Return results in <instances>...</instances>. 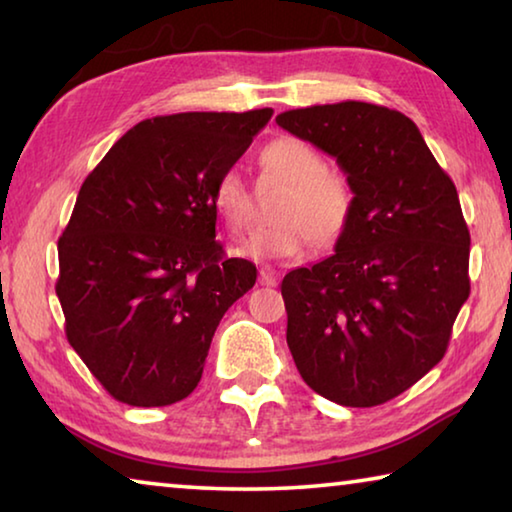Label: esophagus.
Segmentation results:
<instances>
[{"label":"esophagus","mask_w":512,"mask_h":512,"mask_svg":"<svg viewBox=\"0 0 512 512\" xmlns=\"http://www.w3.org/2000/svg\"><path fill=\"white\" fill-rule=\"evenodd\" d=\"M277 280H280V273H277L275 268L264 266L262 271H259V284H264V287H275Z\"/></svg>","instance_id":"obj_1"}]
</instances>
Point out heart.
<instances>
[{
	"mask_svg": "<svg viewBox=\"0 0 512 512\" xmlns=\"http://www.w3.org/2000/svg\"><path fill=\"white\" fill-rule=\"evenodd\" d=\"M266 173L287 185L273 207V223L255 230L237 248L248 259H289L305 253L309 241L329 248L348 232L354 214V189L341 171L329 169L323 155L298 137H277L259 153ZM212 210L232 235L253 216V201L237 171H223L212 189Z\"/></svg>",
	"mask_w": 512,
	"mask_h": 512,
	"instance_id": "heart-1",
	"label": "heart"
}]
</instances>
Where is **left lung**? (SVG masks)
<instances>
[{
  "instance_id": "8db88e82",
  "label": "left lung",
  "mask_w": 512,
  "mask_h": 512,
  "mask_svg": "<svg viewBox=\"0 0 512 512\" xmlns=\"http://www.w3.org/2000/svg\"><path fill=\"white\" fill-rule=\"evenodd\" d=\"M275 121L336 158L354 189L336 253L282 280L293 361L327 400L384 404L445 357L470 296V230L456 187L397 110L341 101Z\"/></svg>"
}]
</instances>
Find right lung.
<instances>
[{
    "label": "right lung",
    "mask_w": 512,
    "mask_h": 512,
    "mask_svg": "<svg viewBox=\"0 0 512 512\" xmlns=\"http://www.w3.org/2000/svg\"><path fill=\"white\" fill-rule=\"evenodd\" d=\"M273 110L140 121L81 185L56 296L76 354L117 402L167 406L201 381L225 311L257 268L225 257L212 189Z\"/></svg>",
    "instance_id": "right-lung-1"
}]
</instances>
